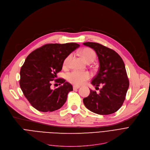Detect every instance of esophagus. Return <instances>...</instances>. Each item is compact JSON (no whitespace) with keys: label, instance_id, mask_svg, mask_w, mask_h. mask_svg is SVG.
<instances>
[{"label":"esophagus","instance_id":"1","mask_svg":"<svg viewBox=\"0 0 150 150\" xmlns=\"http://www.w3.org/2000/svg\"><path fill=\"white\" fill-rule=\"evenodd\" d=\"M80 87L79 86H73V89L74 90H75V89H79Z\"/></svg>","mask_w":150,"mask_h":150}]
</instances>
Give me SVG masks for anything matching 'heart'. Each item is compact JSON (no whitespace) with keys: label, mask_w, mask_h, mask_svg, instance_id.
Wrapping results in <instances>:
<instances>
[{"label":"heart","mask_w":150,"mask_h":150,"mask_svg":"<svg viewBox=\"0 0 150 150\" xmlns=\"http://www.w3.org/2000/svg\"><path fill=\"white\" fill-rule=\"evenodd\" d=\"M81 54L85 61L88 62H92L96 58V53L90 48H84L81 50ZM72 58V54H70L63 61V67L67 69L70 61ZM91 75L88 72H81V71L74 70L69 72L66 75V78L69 82L76 85H81L89 79Z\"/></svg>","instance_id":"1"}]
</instances>
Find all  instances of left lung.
I'll return each instance as SVG.
<instances>
[{
	"mask_svg": "<svg viewBox=\"0 0 150 150\" xmlns=\"http://www.w3.org/2000/svg\"><path fill=\"white\" fill-rule=\"evenodd\" d=\"M83 44L96 51L100 62L98 73L91 83L96 88L103 86L99 93L91 90L89 96L83 98V103L96 114L114 113L122 106L129 88L124 62L117 52L100 44L88 42Z\"/></svg>",
	"mask_w": 150,
	"mask_h": 150,
	"instance_id": "left-lung-1",
	"label": "left lung"
}]
</instances>
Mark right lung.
I'll return each instance as SVG.
<instances>
[{"label":"right lung","mask_w":150,"mask_h":150,"mask_svg":"<svg viewBox=\"0 0 150 150\" xmlns=\"http://www.w3.org/2000/svg\"><path fill=\"white\" fill-rule=\"evenodd\" d=\"M80 45L76 43L47 44L28 54L20 71L19 84L31 105L39 111L52 112L61 108L73 91L71 84L57 78L63 61ZM62 86L53 90L52 81Z\"/></svg>","instance_id":"add662e5"}]
</instances>
